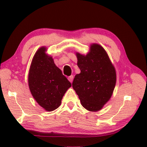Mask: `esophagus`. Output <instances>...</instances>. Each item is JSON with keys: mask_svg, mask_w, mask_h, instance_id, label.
Wrapping results in <instances>:
<instances>
[{"mask_svg": "<svg viewBox=\"0 0 147 147\" xmlns=\"http://www.w3.org/2000/svg\"><path fill=\"white\" fill-rule=\"evenodd\" d=\"M73 78H74V76L73 75H71V76L68 77V80H69V82H73Z\"/></svg>", "mask_w": 147, "mask_h": 147, "instance_id": "1", "label": "esophagus"}]
</instances>
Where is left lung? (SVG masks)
<instances>
[{"instance_id": "left-lung-1", "label": "left lung", "mask_w": 147, "mask_h": 147, "mask_svg": "<svg viewBox=\"0 0 147 147\" xmlns=\"http://www.w3.org/2000/svg\"><path fill=\"white\" fill-rule=\"evenodd\" d=\"M76 56L81 72L74 77L73 88L84 108L91 111L100 110L115 86V68L105 50L97 44L92 45L86 56L79 53Z\"/></svg>"}]
</instances>
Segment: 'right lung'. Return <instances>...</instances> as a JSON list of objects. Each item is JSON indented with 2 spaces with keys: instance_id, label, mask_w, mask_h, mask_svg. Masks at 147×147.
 Instances as JSON below:
<instances>
[{
  "instance_id": "1",
  "label": "right lung",
  "mask_w": 147,
  "mask_h": 147,
  "mask_svg": "<svg viewBox=\"0 0 147 147\" xmlns=\"http://www.w3.org/2000/svg\"><path fill=\"white\" fill-rule=\"evenodd\" d=\"M39 49L32 59L28 85L32 96L45 110L53 111L60 106L61 99L71 84L57 67L52 57Z\"/></svg>"
}]
</instances>
